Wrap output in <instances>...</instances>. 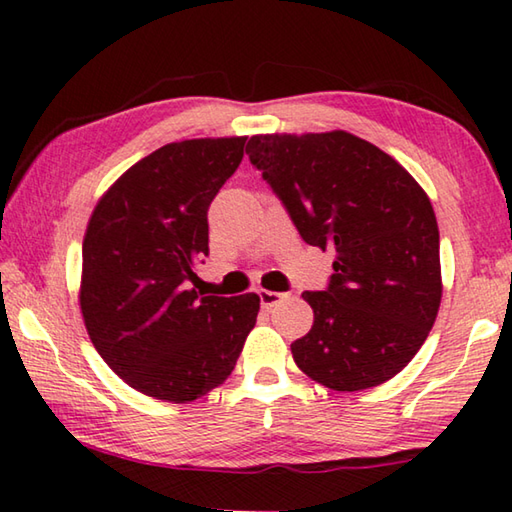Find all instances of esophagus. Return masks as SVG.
<instances>
[{
	"label": "esophagus",
	"mask_w": 512,
	"mask_h": 512,
	"mask_svg": "<svg viewBox=\"0 0 512 512\" xmlns=\"http://www.w3.org/2000/svg\"><path fill=\"white\" fill-rule=\"evenodd\" d=\"M284 298H287V293L259 289V302H262L264 309H271V307H275V305H280V302H282Z\"/></svg>",
	"instance_id": "esophagus-1"
}]
</instances>
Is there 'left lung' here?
Listing matches in <instances>:
<instances>
[{
	"instance_id": "obj_1",
	"label": "left lung",
	"mask_w": 512,
	"mask_h": 512,
	"mask_svg": "<svg viewBox=\"0 0 512 512\" xmlns=\"http://www.w3.org/2000/svg\"><path fill=\"white\" fill-rule=\"evenodd\" d=\"M250 164L309 246L334 248L325 291H305L309 334L291 343L298 368L332 391L395 377L438 316L440 235L433 207L402 164L345 131L255 135Z\"/></svg>"
}]
</instances>
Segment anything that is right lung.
Listing matches in <instances>:
<instances>
[{"label": "right lung", "instance_id": "right-lung-1", "mask_svg": "<svg viewBox=\"0 0 512 512\" xmlns=\"http://www.w3.org/2000/svg\"><path fill=\"white\" fill-rule=\"evenodd\" d=\"M246 137L185 140L133 164L94 207L83 239L81 311L101 359L155 400L192 402L228 379L259 296H203L207 210Z\"/></svg>", "mask_w": 512, "mask_h": 512}]
</instances>
